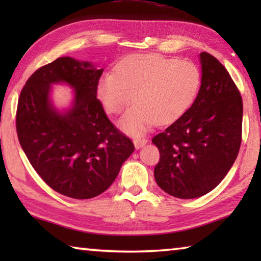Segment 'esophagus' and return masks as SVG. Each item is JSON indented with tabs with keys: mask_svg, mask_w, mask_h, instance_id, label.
Here are the masks:
<instances>
[{
	"mask_svg": "<svg viewBox=\"0 0 261 261\" xmlns=\"http://www.w3.org/2000/svg\"><path fill=\"white\" fill-rule=\"evenodd\" d=\"M146 143H147L146 138H135L134 139V144H135L136 148H140L141 146H144Z\"/></svg>",
	"mask_w": 261,
	"mask_h": 261,
	"instance_id": "obj_1",
	"label": "esophagus"
}]
</instances>
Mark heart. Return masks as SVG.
I'll use <instances>...</instances> for the list:
<instances>
[{
    "instance_id": "1",
    "label": "heart",
    "mask_w": 261,
    "mask_h": 261,
    "mask_svg": "<svg viewBox=\"0 0 261 261\" xmlns=\"http://www.w3.org/2000/svg\"><path fill=\"white\" fill-rule=\"evenodd\" d=\"M200 85L201 72L191 61L134 55L121 62L117 72H107L100 79L98 94L109 114L122 113L136 100L121 125L137 135L155 122L166 124L179 118L197 98Z\"/></svg>"
}]
</instances>
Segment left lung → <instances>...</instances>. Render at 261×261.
Wrapping results in <instances>:
<instances>
[{"mask_svg": "<svg viewBox=\"0 0 261 261\" xmlns=\"http://www.w3.org/2000/svg\"><path fill=\"white\" fill-rule=\"evenodd\" d=\"M201 86L191 107L153 137L160 152L154 168L159 187L170 196L193 199L221 183L240 152L243 101L227 69L200 53Z\"/></svg>", "mask_w": 261, "mask_h": 261, "instance_id": "1", "label": "left lung"}]
</instances>
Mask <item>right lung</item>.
I'll list each match as a JSON object with an SVG mask.
<instances>
[{
  "label": "right lung",
  "instance_id": "right-lung-1",
  "mask_svg": "<svg viewBox=\"0 0 261 261\" xmlns=\"http://www.w3.org/2000/svg\"><path fill=\"white\" fill-rule=\"evenodd\" d=\"M102 69L60 57L39 68L20 92L16 130L21 148L38 175L56 192L90 199L106 191L135 149L96 99ZM68 82L74 107L60 114L49 102V86Z\"/></svg>",
  "mask_w": 261,
  "mask_h": 261
}]
</instances>
